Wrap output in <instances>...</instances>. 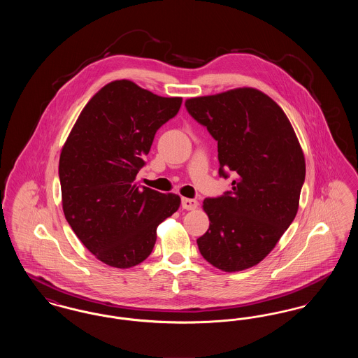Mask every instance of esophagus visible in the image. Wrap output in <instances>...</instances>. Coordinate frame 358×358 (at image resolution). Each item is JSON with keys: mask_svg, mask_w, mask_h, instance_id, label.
<instances>
[{"mask_svg": "<svg viewBox=\"0 0 358 358\" xmlns=\"http://www.w3.org/2000/svg\"><path fill=\"white\" fill-rule=\"evenodd\" d=\"M181 206H182V209L193 210V209H196L199 206V203L194 199H182L181 200Z\"/></svg>", "mask_w": 358, "mask_h": 358, "instance_id": "1", "label": "esophagus"}]
</instances>
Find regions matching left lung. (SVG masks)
I'll use <instances>...</instances> for the list:
<instances>
[{
	"label": "left lung",
	"instance_id": "1",
	"mask_svg": "<svg viewBox=\"0 0 358 358\" xmlns=\"http://www.w3.org/2000/svg\"><path fill=\"white\" fill-rule=\"evenodd\" d=\"M189 115L217 141L219 176L232 189L204 200L209 229L197 245L225 273L250 268L271 252L295 219L306 165L283 110L255 88L185 102Z\"/></svg>",
	"mask_w": 358,
	"mask_h": 358
}]
</instances>
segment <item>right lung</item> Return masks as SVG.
Returning <instances> with one entry per match:
<instances>
[{"instance_id": "right-lung-1", "label": "right lung", "mask_w": 358, "mask_h": 358, "mask_svg": "<svg viewBox=\"0 0 358 358\" xmlns=\"http://www.w3.org/2000/svg\"><path fill=\"white\" fill-rule=\"evenodd\" d=\"M182 98H162L130 80L92 96L60 154L63 210L72 231L101 262L129 268L152 254L157 227L181 204L134 182L157 130Z\"/></svg>"}]
</instances>
